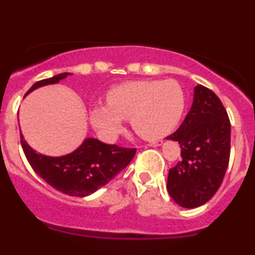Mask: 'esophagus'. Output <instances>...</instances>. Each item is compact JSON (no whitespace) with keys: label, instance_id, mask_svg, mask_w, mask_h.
<instances>
[{"label":"esophagus","instance_id":"esophagus-1","mask_svg":"<svg viewBox=\"0 0 255 255\" xmlns=\"http://www.w3.org/2000/svg\"><path fill=\"white\" fill-rule=\"evenodd\" d=\"M162 144V140H155V141H151V143H149V145L151 146H159Z\"/></svg>","mask_w":255,"mask_h":255}]
</instances>
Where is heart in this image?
Returning a JSON list of instances; mask_svg holds the SVG:
<instances>
[{
    "mask_svg": "<svg viewBox=\"0 0 255 255\" xmlns=\"http://www.w3.org/2000/svg\"><path fill=\"white\" fill-rule=\"evenodd\" d=\"M107 105L90 110V121L107 140L116 138L122 120H130L139 135L159 139L172 132L184 111V93L175 80L130 82L110 90Z\"/></svg>",
    "mask_w": 255,
    "mask_h": 255,
    "instance_id": "obj_1",
    "label": "heart"
}]
</instances>
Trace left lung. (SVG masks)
<instances>
[{
    "label": "left lung",
    "instance_id": "1",
    "mask_svg": "<svg viewBox=\"0 0 255 255\" xmlns=\"http://www.w3.org/2000/svg\"><path fill=\"white\" fill-rule=\"evenodd\" d=\"M167 139L178 141L182 156L168 172V194L183 208L205 204L221 186L231 151V123L218 95L197 85L191 110Z\"/></svg>",
    "mask_w": 255,
    "mask_h": 255
}]
</instances>
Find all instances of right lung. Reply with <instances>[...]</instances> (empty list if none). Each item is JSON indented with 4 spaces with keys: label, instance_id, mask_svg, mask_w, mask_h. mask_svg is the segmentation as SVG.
I'll list each match as a JSON object with an SVG mask.
<instances>
[{
    "label": "right lung",
    "instance_id": "right-lung-1",
    "mask_svg": "<svg viewBox=\"0 0 255 255\" xmlns=\"http://www.w3.org/2000/svg\"><path fill=\"white\" fill-rule=\"evenodd\" d=\"M71 73H61L52 78L36 82L29 94L36 88L55 84ZM20 143L33 170L45 182L57 191L72 197H87L109 183L134 157L135 148H122L116 144H105L88 138L73 152L64 156L52 157L31 149L20 134Z\"/></svg>",
    "mask_w": 255,
    "mask_h": 255
}]
</instances>
